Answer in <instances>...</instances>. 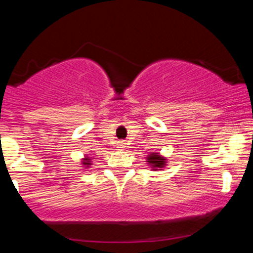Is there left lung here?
<instances>
[{
    "mask_svg": "<svg viewBox=\"0 0 253 253\" xmlns=\"http://www.w3.org/2000/svg\"><path fill=\"white\" fill-rule=\"evenodd\" d=\"M149 162L152 165V167H155V169H159V167H164L165 165V160L161 159V157L159 156V155L156 154H152L149 156Z\"/></svg>",
    "mask_w": 253,
    "mask_h": 253,
    "instance_id": "obj_1",
    "label": "left lung"
}]
</instances>
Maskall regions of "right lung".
Listing matches in <instances>:
<instances>
[{"mask_svg": "<svg viewBox=\"0 0 253 253\" xmlns=\"http://www.w3.org/2000/svg\"><path fill=\"white\" fill-rule=\"evenodd\" d=\"M84 165H88V164H84Z\"/></svg>", "mask_w": 253, "mask_h": 253, "instance_id": "1", "label": "right lung"}]
</instances>
